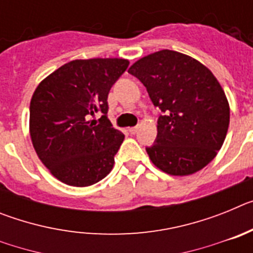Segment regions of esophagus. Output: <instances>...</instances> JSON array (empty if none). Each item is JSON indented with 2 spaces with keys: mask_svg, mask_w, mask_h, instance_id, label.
Listing matches in <instances>:
<instances>
[{
  "mask_svg": "<svg viewBox=\"0 0 253 253\" xmlns=\"http://www.w3.org/2000/svg\"><path fill=\"white\" fill-rule=\"evenodd\" d=\"M138 130V126H133V128H129V133L130 134H135Z\"/></svg>",
  "mask_w": 253,
  "mask_h": 253,
  "instance_id": "34e87169",
  "label": "esophagus"
}]
</instances>
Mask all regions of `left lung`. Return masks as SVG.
I'll return each mask as SVG.
<instances>
[{"instance_id":"8db88e82","label":"left lung","mask_w":253,"mask_h":253,"mask_svg":"<svg viewBox=\"0 0 253 253\" xmlns=\"http://www.w3.org/2000/svg\"><path fill=\"white\" fill-rule=\"evenodd\" d=\"M128 72L163 113L156 143L147 148L152 163L172 176L204 169L222 148L229 126V104L215 76L193 57L169 49L140 58Z\"/></svg>"}]
</instances>
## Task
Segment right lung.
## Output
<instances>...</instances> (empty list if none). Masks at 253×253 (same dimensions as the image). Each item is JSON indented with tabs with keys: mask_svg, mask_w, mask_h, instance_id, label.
I'll return each mask as SVG.
<instances>
[{
	"mask_svg": "<svg viewBox=\"0 0 253 253\" xmlns=\"http://www.w3.org/2000/svg\"><path fill=\"white\" fill-rule=\"evenodd\" d=\"M123 58L71 60L38 84L30 101V137L44 166L69 186L106 177L124 134L107 119V95L128 68ZM101 112L99 123L89 116Z\"/></svg>",
	"mask_w": 253,
	"mask_h": 253,
	"instance_id": "right-lung-1",
	"label": "right lung"
}]
</instances>
